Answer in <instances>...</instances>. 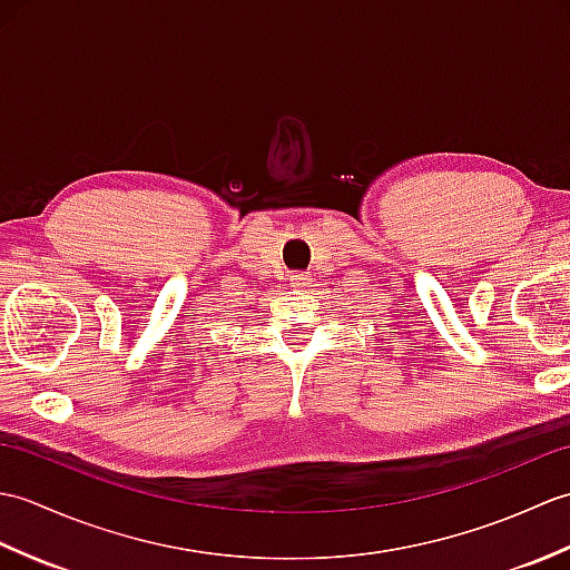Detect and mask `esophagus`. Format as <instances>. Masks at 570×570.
I'll use <instances>...</instances> for the list:
<instances>
[{"mask_svg": "<svg viewBox=\"0 0 570 570\" xmlns=\"http://www.w3.org/2000/svg\"><path fill=\"white\" fill-rule=\"evenodd\" d=\"M288 284H292L296 292H301V288H306L311 284V278L306 272H294L292 276H288Z\"/></svg>", "mask_w": 570, "mask_h": 570, "instance_id": "esophagus-1", "label": "esophagus"}]
</instances>
